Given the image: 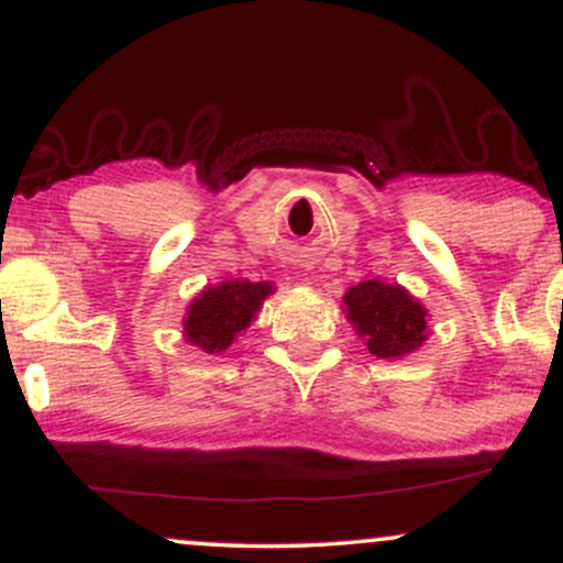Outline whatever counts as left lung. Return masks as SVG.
<instances>
[{
    "mask_svg": "<svg viewBox=\"0 0 563 563\" xmlns=\"http://www.w3.org/2000/svg\"><path fill=\"white\" fill-rule=\"evenodd\" d=\"M349 320L380 360L402 357L426 341V309L399 286L365 280L344 294Z\"/></svg>",
    "mask_w": 563,
    "mask_h": 563,
    "instance_id": "1",
    "label": "left lung"
}]
</instances>
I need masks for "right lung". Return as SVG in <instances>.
<instances>
[{"label":"right lung","mask_w":563,"mask_h":563,"mask_svg":"<svg viewBox=\"0 0 563 563\" xmlns=\"http://www.w3.org/2000/svg\"><path fill=\"white\" fill-rule=\"evenodd\" d=\"M267 294H273L269 283L249 280H224L222 286L203 290L187 309V341L206 352H222L243 328H249Z\"/></svg>","instance_id":"add662e5"}]
</instances>
